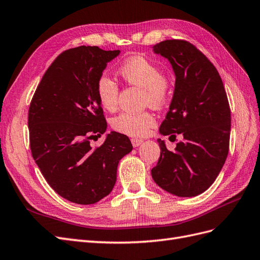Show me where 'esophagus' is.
Instances as JSON below:
<instances>
[{
	"label": "esophagus",
	"instance_id": "34e87169",
	"mask_svg": "<svg viewBox=\"0 0 260 260\" xmlns=\"http://www.w3.org/2000/svg\"><path fill=\"white\" fill-rule=\"evenodd\" d=\"M131 143H132V145L135 146V147H138V146H140L141 144L143 143V141L140 140V139H131Z\"/></svg>",
	"mask_w": 260,
	"mask_h": 260
}]
</instances>
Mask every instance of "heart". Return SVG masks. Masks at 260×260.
Returning a JSON list of instances; mask_svg holds the SVG:
<instances>
[{
  "label": "heart",
  "mask_w": 260,
  "mask_h": 260,
  "mask_svg": "<svg viewBox=\"0 0 260 260\" xmlns=\"http://www.w3.org/2000/svg\"><path fill=\"white\" fill-rule=\"evenodd\" d=\"M119 74L130 84L143 89L145 104L159 107L166 103L171 92L169 77L160 74L156 64L143 56L128 58L119 68ZM101 105L107 111H113L118 102V85L106 76H102L96 85ZM155 117L148 112L140 114L122 113L114 118L113 127L116 131L129 137H145L155 127Z\"/></svg>",
  "instance_id": "obj_1"
}]
</instances>
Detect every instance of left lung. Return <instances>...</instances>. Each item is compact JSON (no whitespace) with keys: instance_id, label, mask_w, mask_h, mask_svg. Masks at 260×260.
I'll return each mask as SVG.
<instances>
[{"instance_id":"left-lung-1","label":"left lung","mask_w":260,"mask_h":260,"mask_svg":"<svg viewBox=\"0 0 260 260\" xmlns=\"http://www.w3.org/2000/svg\"><path fill=\"white\" fill-rule=\"evenodd\" d=\"M175 73V90L161 122V136L183 140L174 152L157 139L160 157L152 169L155 183L179 198L205 192L221 171L229 152L231 113L217 69L191 43L166 40L153 46Z\"/></svg>"}]
</instances>
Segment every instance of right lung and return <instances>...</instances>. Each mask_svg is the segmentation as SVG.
Listing matches in <instances>:
<instances>
[{
    "mask_svg": "<svg viewBox=\"0 0 260 260\" xmlns=\"http://www.w3.org/2000/svg\"><path fill=\"white\" fill-rule=\"evenodd\" d=\"M119 54L84 45L62 52L46 70L29 107L36 164L55 192L80 205L95 204L112 192L118 164L133 148L129 138L116 131L106 133L100 147L90 145L107 128L98 81Z\"/></svg>",
    "mask_w": 260,
    "mask_h": 260,
    "instance_id": "right-lung-1",
    "label": "right lung"
}]
</instances>
